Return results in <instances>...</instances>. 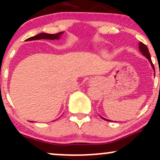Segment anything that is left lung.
<instances>
[{
    "label": "left lung",
    "mask_w": 160,
    "mask_h": 160,
    "mask_svg": "<svg viewBox=\"0 0 160 160\" xmlns=\"http://www.w3.org/2000/svg\"><path fill=\"white\" fill-rule=\"evenodd\" d=\"M139 50H140V52H141V54L143 55V56H144L145 57H146L147 58H148V60H149V62H150V65H151V66H152V68H153V71H155V68H154V66H153V63H152V61H151V58H150V52H149V50H148V47H147L146 45L145 44H144V43H141V42H140V43H139ZM102 117V119H103V120H107V121H111V120H108V119H105V118H104V117Z\"/></svg>",
    "instance_id": "1"
}]
</instances>
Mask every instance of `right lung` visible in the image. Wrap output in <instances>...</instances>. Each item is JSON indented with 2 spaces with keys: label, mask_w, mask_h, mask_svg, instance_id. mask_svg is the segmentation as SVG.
<instances>
[{
  "label": "right lung",
  "mask_w": 160,
  "mask_h": 160,
  "mask_svg": "<svg viewBox=\"0 0 160 160\" xmlns=\"http://www.w3.org/2000/svg\"><path fill=\"white\" fill-rule=\"evenodd\" d=\"M64 34L63 32H59L57 33V34H47V33H40L38 35H35L32 38H28L27 40H25L26 41H30V40H40V39H47V40H58L60 39L61 36ZM29 122H33L34 121H29Z\"/></svg>",
  "instance_id": "obj_1"
}]
</instances>
